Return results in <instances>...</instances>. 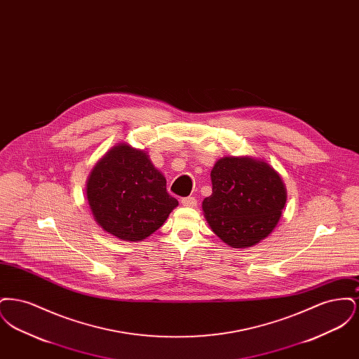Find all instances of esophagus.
Masks as SVG:
<instances>
[{
	"instance_id": "obj_1",
	"label": "esophagus",
	"mask_w": 359,
	"mask_h": 359,
	"mask_svg": "<svg viewBox=\"0 0 359 359\" xmlns=\"http://www.w3.org/2000/svg\"><path fill=\"white\" fill-rule=\"evenodd\" d=\"M182 205L184 207H195L196 205V199L194 196H187L182 199Z\"/></svg>"
}]
</instances>
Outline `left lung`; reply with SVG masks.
Masks as SVG:
<instances>
[{
	"label": "left lung",
	"instance_id": "1",
	"mask_svg": "<svg viewBox=\"0 0 359 359\" xmlns=\"http://www.w3.org/2000/svg\"><path fill=\"white\" fill-rule=\"evenodd\" d=\"M212 194L203 211L211 230L231 248H250L280 221L287 189L264 160L249 156L219 158L211 170Z\"/></svg>",
	"mask_w": 359,
	"mask_h": 359
}]
</instances>
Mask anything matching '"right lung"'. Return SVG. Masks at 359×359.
Listing matches in <instances>:
<instances>
[{
	"label": "right lung",
	"instance_id": "obj_1",
	"mask_svg": "<svg viewBox=\"0 0 359 359\" xmlns=\"http://www.w3.org/2000/svg\"><path fill=\"white\" fill-rule=\"evenodd\" d=\"M86 189L95 222L122 241L149 237L179 205L149 156L128 144H118L103 156Z\"/></svg>",
	"mask_w": 359,
	"mask_h": 359
}]
</instances>
